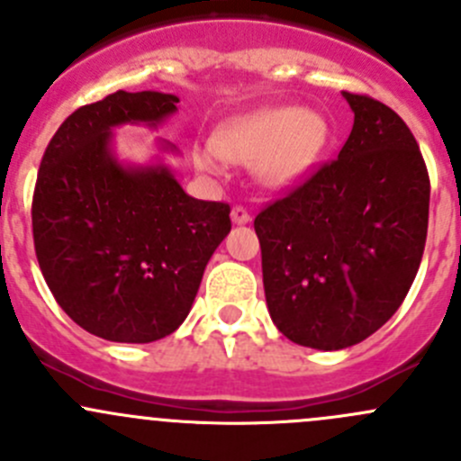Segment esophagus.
I'll list each match as a JSON object with an SVG mask.
<instances>
[{"mask_svg":"<svg viewBox=\"0 0 461 461\" xmlns=\"http://www.w3.org/2000/svg\"><path fill=\"white\" fill-rule=\"evenodd\" d=\"M231 221H234L236 225H245V222L252 221V216H249L248 209L240 207V204H236V207L231 209Z\"/></svg>","mask_w":461,"mask_h":461,"instance_id":"esophagus-1","label":"esophagus"}]
</instances>
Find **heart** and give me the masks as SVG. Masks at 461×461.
Returning <instances> with one entry per match:
<instances>
[{"label": "heart", "mask_w": 461, "mask_h": 461, "mask_svg": "<svg viewBox=\"0 0 461 461\" xmlns=\"http://www.w3.org/2000/svg\"><path fill=\"white\" fill-rule=\"evenodd\" d=\"M330 129L317 111L260 109L222 124L213 146L198 151V165L221 171L222 158L254 162V171L269 187H283L299 180L328 144Z\"/></svg>", "instance_id": "obj_1"}]
</instances>
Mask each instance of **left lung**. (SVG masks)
<instances>
[{
    "label": "left lung",
    "instance_id": "left-lung-1",
    "mask_svg": "<svg viewBox=\"0 0 461 461\" xmlns=\"http://www.w3.org/2000/svg\"><path fill=\"white\" fill-rule=\"evenodd\" d=\"M355 124L323 162L254 218L269 317L299 346L343 350L406 299L424 257L430 178L390 106L343 91Z\"/></svg>",
    "mask_w": 461,
    "mask_h": 461
}]
</instances>
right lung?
Masks as SVG:
<instances>
[{"instance_id": "right-lung-1", "label": "right lung", "mask_w": 461, "mask_h": 461, "mask_svg": "<svg viewBox=\"0 0 461 461\" xmlns=\"http://www.w3.org/2000/svg\"><path fill=\"white\" fill-rule=\"evenodd\" d=\"M178 97L115 91L73 111L50 138L32 192V240L59 308L106 341L151 343L187 319L230 204L187 196L165 165L131 169L111 129L158 122Z\"/></svg>"}]
</instances>
